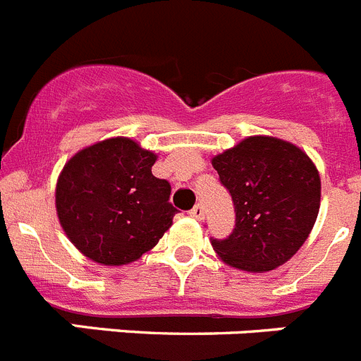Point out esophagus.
I'll list each match as a JSON object with an SVG mask.
<instances>
[{
  "instance_id": "34e87169",
  "label": "esophagus",
  "mask_w": 361,
  "mask_h": 361,
  "mask_svg": "<svg viewBox=\"0 0 361 361\" xmlns=\"http://www.w3.org/2000/svg\"><path fill=\"white\" fill-rule=\"evenodd\" d=\"M190 216H193V219H197V220H202V219H204V209H202V206H200V204H197L195 208L190 209Z\"/></svg>"
}]
</instances>
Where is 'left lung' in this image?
I'll return each instance as SVG.
<instances>
[{
	"label": "left lung",
	"instance_id": "obj_1",
	"mask_svg": "<svg viewBox=\"0 0 361 361\" xmlns=\"http://www.w3.org/2000/svg\"><path fill=\"white\" fill-rule=\"evenodd\" d=\"M212 164L237 215L231 235L212 240L220 260L247 273L288 262L320 209V175L307 153L276 137L253 135L215 155Z\"/></svg>",
	"mask_w": 361,
	"mask_h": 361
}]
</instances>
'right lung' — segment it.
I'll list each match as a JSON object with an SVG mask.
<instances>
[{"mask_svg":"<svg viewBox=\"0 0 361 361\" xmlns=\"http://www.w3.org/2000/svg\"><path fill=\"white\" fill-rule=\"evenodd\" d=\"M157 155L128 137L79 149L57 177L63 231L101 266H126L157 245L173 224L171 186L153 177Z\"/></svg>","mask_w":361,"mask_h":361,"instance_id":"obj_1","label":"right lung"}]
</instances>
